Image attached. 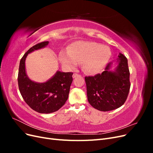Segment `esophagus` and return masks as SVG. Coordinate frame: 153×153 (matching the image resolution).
I'll use <instances>...</instances> for the list:
<instances>
[{
  "label": "esophagus",
  "mask_w": 153,
  "mask_h": 153,
  "mask_svg": "<svg viewBox=\"0 0 153 153\" xmlns=\"http://www.w3.org/2000/svg\"><path fill=\"white\" fill-rule=\"evenodd\" d=\"M79 76V75H78V74H77V73H74L73 74V78H76V76Z\"/></svg>",
  "instance_id": "esophagus-1"
}]
</instances>
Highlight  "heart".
Listing matches in <instances>:
<instances>
[{"label": "heart", "instance_id": "b5f03b06", "mask_svg": "<svg viewBox=\"0 0 153 153\" xmlns=\"http://www.w3.org/2000/svg\"><path fill=\"white\" fill-rule=\"evenodd\" d=\"M110 56V49L106 46L91 41H76L69 50L61 52L59 59L69 68H75L78 62H82L85 72L95 74L105 66Z\"/></svg>", "mask_w": 153, "mask_h": 153}]
</instances>
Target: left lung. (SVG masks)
<instances>
[{"label":"left lung","instance_id":"8db88e82","mask_svg":"<svg viewBox=\"0 0 153 153\" xmlns=\"http://www.w3.org/2000/svg\"><path fill=\"white\" fill-rule=\"evenodd\" d=\"M118 57L114 71H110L112 62H109L101 74L85 77L88 101L98 110L118 108L128 98L131 86L128 59L121 53Z\"/></svg>","mask_w":153,"mask_h":153}]
</instances>
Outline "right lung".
<instances>
[{"mask_svg":"<svg viewBox=\"0 0 153 153\" xmlns=\"http://www.w3.org/2000/svg\"><path fill=\"white\" fill-rule=\"evenodd\" d=\"M48 41H43L31 47L20 60L18 75V87L25 103L36 112L50 114L56 112L65 104L73 82L72 72L57 71L44 83L30 80L25 71V61L29 53L45 47Z\"/></svg>","mask_w":153,"mask_h":153,"instance_id":"right-lung-1","label":"right lung"}]
</instances>
